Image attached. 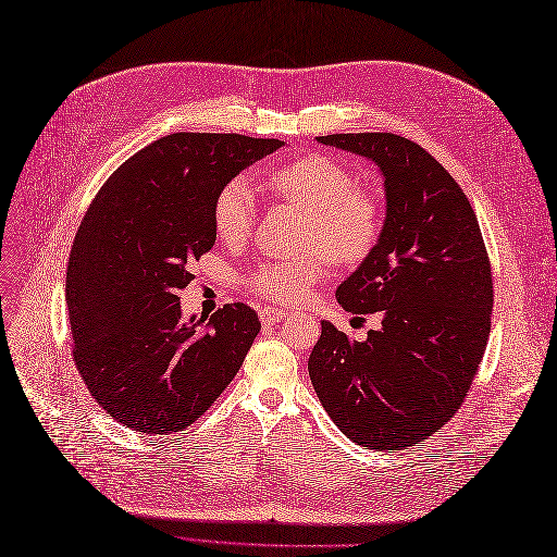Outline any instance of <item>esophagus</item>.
<instances>
[{
  "label": "esophagus",
  "mask_w": 557,
  "mask_h": 557,
  "mask_svg": "<svg viewBox=\"0 0 557 557\" xmlns=\"http://www.w3.org/2000/svg\"><path fill=\"white\" fill-rule=\"evenodd\" d=\"M258 317H260V322H262L264 326H274V324H278V322L285 320L287 312L281 310V308H260Z\"/></svg>",
  "instance_id": "34e87169"
}]
</instances>
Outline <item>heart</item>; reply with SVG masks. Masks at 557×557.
Returning <instances> with one entry per match:
<instances>
[{"mask_svg": "<svg viewBox=\"0 0 557 557\" xmlns=\"http://www.w3.org/2000/svg\"><path fill=\"white\" fill-rule=\"evenodd\" d=\"M268 188L310 213L306 245L320 247L333 262L351 264L374 251L383 231V206L367 190L356 188L354 174L324 153L295 158L264 178ZM222 240L243 243L256 222V193L245 176L231 178L213 208ZM324 274V256L260 262L247 274V285L274 304H299L312 283Z\"/></svg>", "mask_w": 557, "mask_h": 557, "instance_id": "obj_1", "label": "heart"}]
</instances>
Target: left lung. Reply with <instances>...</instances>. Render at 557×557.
<instances>
[{
    "label": "left lung",
    "instance_id": "1",
    "mask_svg": "<svg viewBox=\"0 0 557 557\" xmlns=\"http://www.w3.org/2000/svg\"><path fill=\"white\" fill-rule=\"evenodd\" d=\"M317 143L376 163L385 222L374 251L337 287L381 329L349 339L331 322L308 358L312 387L356 444L399 451L437 433L462 406L492 326V268L473 208L435 158L394 134Z\"/></svg>",
    "mask_w": 557,
    "mask_h": 557
}]
</instances>
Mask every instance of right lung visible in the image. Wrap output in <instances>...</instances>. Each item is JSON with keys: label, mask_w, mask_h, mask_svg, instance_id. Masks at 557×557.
Here are the masks:
<instances>
[{"label": "right lung", "mask_w": 557, "mask_h": 557, "mask_svg": "<svg viewBox=\"0 0 557 557\" xmlns=\"http://www.w3.org/2000/svg\"><path fill=\"white\" fill-rule=\"evenodd\" d=\"M285 143L237 134L153 140L101 185L72 243L65 301L74 362L124 426L168 435L201 417L260 331L245 304L181 320L178 289L215 245L224 185Z\"/></svg>", "instance_id": "obj_1"}]
</instances>
